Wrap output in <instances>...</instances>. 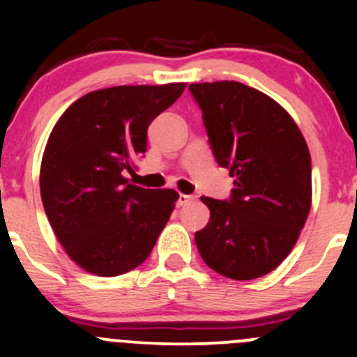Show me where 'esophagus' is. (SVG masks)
<instances>
[{
	"label": "esophagus",
	"instance_id": "obj_1",
	"mask_svg": "<svg viewBox=\"0 0 357 357\" xmlns=\"http://www.w3.org/2000/svg\"><path fill=\"white\" fill-rule=\"evenodd\" d=\"M192 200H195V197H193V195H185V193H179L178 205H179V207H183V205H188Z\"/></svg>",
	"mask_w": 357,
	"mask_h": 357
}]
</instances>
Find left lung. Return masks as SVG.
Returning a JSON list of instances; mask_svg holds the SVG:
<instances>
[{
  "label": "left lung",
  "mask_w": 357,
  "mask_h": 357,
  "mask_svg": "<svg viewBox=\"0 0 357 357\" xmlns=\"http://www.w3.org/2000/svg\"><path fill=\"white\" fill-rule=\"evenodd\" d=\"M215 162L235 178L231 197H202L211 211L195 243L208 268L254 280L290 254L311 208V155L289 112L236 81L188 86Z\"/></svg>",
  "instance_id": "1"
}]
</instances>
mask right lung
I'll list each match as a JSON object with an SVG mask.
<instances>
[{
	"label": "right lung",
	"mask_w": 357,
	"mask_h": 357,
	"mask_svg": "<svg viewBox=\"0 0 357 357\" xmlns=\"http://www.w3.org/2000/svg\"><path fill=\"white\" fill-rule=\"evenodd\" d=\"M185 82L114 86L63 112L41 162V200L68 257L96 276L145 262L174 211L178 192L124 178L146 152V129L185 91Z\"/></svg>",
	"instance_id": "add662e5"
}]
</instances>
